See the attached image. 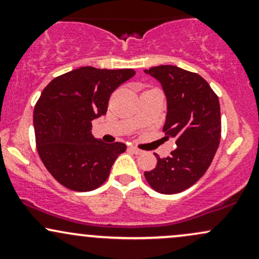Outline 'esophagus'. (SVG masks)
Masks as SVG:
<instances>
[{"instance_id":"obj_1","label":"esophagus","mask_w":259,"mask_h":259,"mask_svg":"<svg viewBox=\"0 0 259 259\" xmlns=\"http://www.w3.org/2000/svg\"><path fill=\"white\" fill-rule=\"evenodd\" d=\"M129 150L130 151H132V152L133 153H135V154H142V153H144V151H142V150H139V148H136V147H129Z\"/></svg>"}]
</instances>
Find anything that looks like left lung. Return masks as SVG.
Wrapping results in <instances>:
<instances>
[{"mask_svg": "<svg viewBox=\"0 0 259 259\" xmlns=\"http://www.w3.org/2000/svg\"><path fill=\"white\" fill-rule=\"evenodd\" d=\"M144 72L162 86L167 99L163 132L177 144L169 157L156 154V168L145 171V178L157 192L179 194L206 173L219 146L218 96L202 76L175 65H158Z\"/></svg>", "mask_w": 259, "mask_h": 259, "instance_id": "8db88e82", "label": "left lung"}]
</instances>
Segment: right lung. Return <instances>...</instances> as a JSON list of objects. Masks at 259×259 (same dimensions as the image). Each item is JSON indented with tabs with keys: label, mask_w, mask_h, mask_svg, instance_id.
I'll list each match as a JSON object with an SVG mask.
<instances>
[{
	"label": "right lung",
	"mask_w": 259,
	"mask_h": 259,
	"mask_svg": "<svg viewBox=\"0 0 259 259\" xmlns=\"http://www.w3.org/2000/svg\"><path fill=\"white\" fill-rule=\"evenodd\" d=\"M135 75L133 69L88 65L50 82L34 108V129L41 160L59 184L91 191L108 178L113 163L126 150L105 144L91 133L92 120L106 114L111 94Z\"/></svg>",
	"instance_id": "1"
}]
</instances>
